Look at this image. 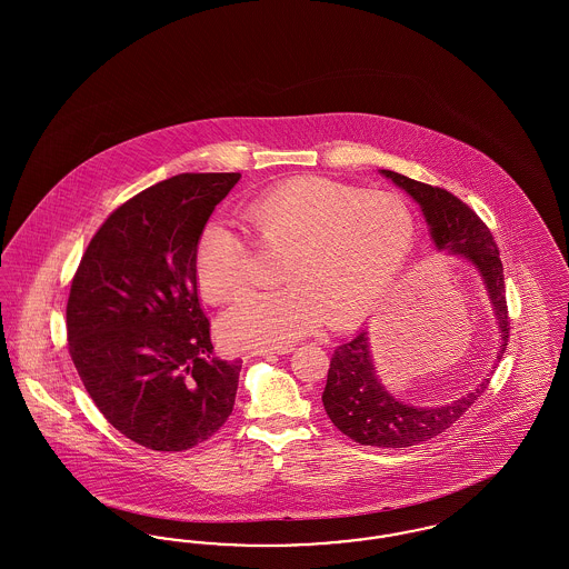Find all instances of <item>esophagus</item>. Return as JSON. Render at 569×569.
Masks as SVG:
<instances>
[{"mask_svg":"<svg viewBox=\"0 0 569 569\" xmlns=\"http://www.w3.org/2000/svg\"><path fill=\"white\" fill-rule=\"evenodd\" d=\"M295 350V346H274V348H260L256 350V356H272V353H290Z\"/></svg>","mask_w":569,"mask_h":569,"instance_id":"34e87169","label":"esophagus"}]
</instances>
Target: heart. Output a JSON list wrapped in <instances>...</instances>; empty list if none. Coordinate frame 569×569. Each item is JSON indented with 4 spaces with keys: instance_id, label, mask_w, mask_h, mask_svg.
I'll return each mask as SVG.
<instances>
[{
    "instance_id": "1",
    "label": "heart",
    "mask_w": 569,
    "mask_h": 569,
    "mask_svg": "<svg viewBox=\"0 0 569 569\" xmlns=\"http://www.w3.org/2000/svg\"><path fill=\"white\" fill-rule=\"evenodd\" d=\"M253 243L283 256L286 288L244 298L230 309L221 337L232 348L288 343L328 320L346 328L386 297L413 243V216L392 191L362 190L326 177H300L260 193L241 209ZM247 239L209 221L193 269L209 302H232L249 283Z\"/></svg>"
}]
</instances>
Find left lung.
<instances>
[{
    "label": "left lung",
    "mask_w": 569,
    "mask_h": 569,
    "mask_svg": "<svg viewBox=\"0 0 569 569\" xmlns=\"http://www.w3.org/2000/svg\"><path fill=\"white\" fill-rule=\"evenodd\" d=\"M381 174L420 204L435 247L439 251L459 253L485 279L501 332V346L497 353V360H501L510 339V318L503 264L487 223L448 190L413 181L392 170H381ZM488 381L490 378L485 379L473 392L446 406H406L379 381L369 352L367 330H360L332 353L322 403L332 425L356 443L376 448H409L450 429L487 390Z\"/></svg>",
    "instance_id": "left-lung-1"
}]
</instances>
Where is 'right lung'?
Returning <instances> with one entry per match:
<instances>
[{
    "label": "right lung",
    "mask_w": 569,
    "mask_h": 569,
    "mask_svg": "<svg viewBox=\"0 0 569 569\" xmlns=\"http://www.w3.org/2000/svg\"><path fill=\"white\" fill-rule=\"evenodd\" d=\"M239 172H186L110 213L72 279L68 350L93 403L158 452L207 441L232 413L243 360L213 353L193 256Z\"/></svg>",
    "instance_id": "1"
}]
</instances>
